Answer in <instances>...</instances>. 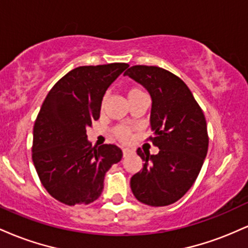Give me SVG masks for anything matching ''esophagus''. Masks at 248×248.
I'll use <instances>...</instances> for the list:
<instances>
[{
    "label": "esophagus",
    "instance_id": "esophagus-1",
    "mask_svg": "<svg viewBox=\"0 0 248 248\" xmlns=\"http://www.w3.org/2000/svg\"><path fill=\"white\" fill-rule=\"evenodd\" d=\"M122 153H124V156H128L129 154L133 153V150L129 149V148H124V149H122Z\"/></svg>",
    "mask_w": 248,
    "mask_h": 248
}]
</instances>
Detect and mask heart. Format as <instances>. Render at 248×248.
<instances>
[{"label": "heart", "instance_id": "obj_1", "mask_svg": "<svg viewBox=\"0 0 248 248\" xmlns=\"http://www.w3.org/2000/svg\"><path fill=\"white\" fill-rule=\"evenodd\" d=\"M142 94H144L143 91L138 87H133L128 91V99L133 98V96H136V95H142ZM116 135H118V138L122 141H127L128 139H129V132H128L127 129H124V128L119 129L118 132H116Z\"/></svg>", "mask_w": 248, "mask_h": 248}]
</instances>
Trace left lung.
Here are the masks:
<instances>
[{"mask_svg": "<svg viewBox=\"0 0 248 248\" xmlns=\"http://www.w3.org/2000/svg\"><path fill=\"white\" fill-rule=\"evenodd\" d=\"M124 76L147 90L152 98L150 138L160 152L138 149L143 168L130 178L132 191L141 203L167 206L193 186L209 148L205 116L182 79L157 66L136 65Z\"/></svg>", "mask_w": 248, "mask_h": 248, "instance_id": "8db88e82", "label": "left lung"}]
</instances>
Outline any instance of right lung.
<instances>
[{"mask_svg": "<svg viewBox=\"0 0 248 248\" xmlns=\"http://www.w3.org/2000/svg\"><path fill=\"white\" fill-rule=\"evenodd\" d=\"M128 67L124 62L79 66L51 88L33 126L32 162L47 192L66 205L92 203L106 172L122 158L115 144L93 148L86 129L100 116L107 88Z\"/></svg>", "mask_w": 248, "mask_h": 248, "instance_id": "obj_1", "label": "right lung"}]
</instances>
